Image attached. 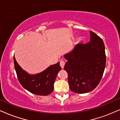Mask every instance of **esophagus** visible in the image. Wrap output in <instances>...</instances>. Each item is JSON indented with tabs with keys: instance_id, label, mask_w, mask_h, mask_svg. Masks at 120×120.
I'll list each match as a JSON object with an SVG mask.
<instances>
[{
	"instance_id": "esophagus-1",
	"label": "esophagus",
	"mask_w": 120,
	"mask_h": 120,
	"mask_svg": "<svg viewBox=\"0 0 120 120\" xmlns=\"http://www.w3.org/2000/svg\"><path fill=\"white\" fill-rule=\"evenodd\" d=\"M64 64H65L64 62L63 61V60H60V67H62V68H64Z\"/></svg>"
}]
</instances>
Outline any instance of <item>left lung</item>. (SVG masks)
Wrapping results in <instances>:
<instances>
[{"label":"left lung","instance_id":"obj_1","mask_svg":"<svg viewBox=\"0 0 120 120\" xmlns=\"http://www.w3.org/2000/svg\"><path fill=\"white\" fill-rule=\"evenodd\" d=\"M90 42L78 43L64 55L67 60L64 69L68 73L71 91L85 94L94 90L101 80L106 66L105 48L103 40L90 31Z\"/></svg>","mask_w":120,"mask_h":120}]
</instances>
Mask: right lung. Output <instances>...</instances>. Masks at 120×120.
Instances as JSON below:
<instances>
[{"mask_svg": "<svg viewBox=\"0 0 120 120\" xmlns=\"http://www.w3.org/2000/svg\"><path fill=\"white\" fill-rule=\"evenodd\" d=\"M13 58L17 77L23 88L37 95L47 96L52 92L56 77L62 68L60 62L49 66L39 74L30 75L22 69L14 56Z\"/></svg>", "mask_w": 120, "mask_h": 120, "instance_id": "obj_1", "label": "right lung"}]
</instances>
